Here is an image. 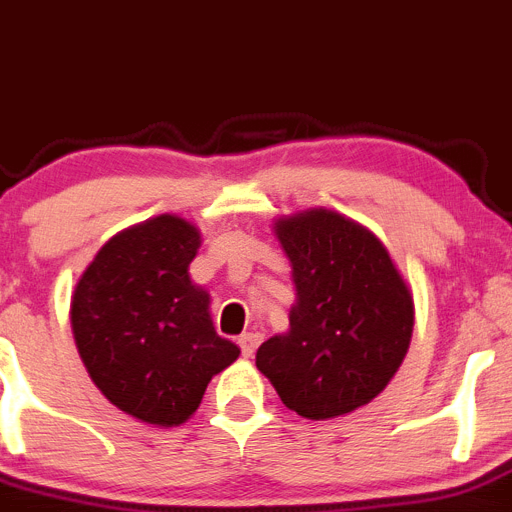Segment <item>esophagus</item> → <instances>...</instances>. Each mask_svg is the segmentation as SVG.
I'll return each instance as SVG.
<instances>
[{
  "instance_id": "34e87169",
  "label": "esophagus",
  "mask_w": 512,
  "mask_h": 512,
  "mask_svg": "<svg viewBox=\"0 0 512 512\" xmlns=\"http://www.w3.org/2000/svg\"><path fill=\"white\" fill-rule=\"evenodd\" d=\"M262 343V333H242L240 336V348H242V356L252 358L255 356L257 346Z\"/></svg>"
}]
</instances>
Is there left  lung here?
Segmentation results:
<instances>
[{
	"instance_id": "left-lung-1",
	"label": "left lung",
	"mask_w": 512,
	"mask_h": 512,
	"mask_svg": "<svg viewBox=\"0 0 512 512\" xmlns=\"http://www.w3.org/2000/svg\"><path fill=\"white\" fill-rule=\"evenodd\" d=\"M272 229L293 267L295 303L288 331L257 348V369L305 419L366 407L409 351L412 288L384 242L336 209L278 217Z\"/></svg>"
}]
</instances>
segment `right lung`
<instances>
[{
  "instance_id": "obj_1",
  "label": "right lung",
  "mask_w": 512,
  "mask_h": 512,
  "mask_svg": "<svg viewBox=\"0 0 512 512\" xmlns=\"http://www.w3.org/2000/svg\"><path fill=\"white\" fill-rule=\"evenodd\" d=\"M202 232L176 214L121 229L95 252L70 298L88 376L128 417L179 427L240 346L214 331L209 290L189 275Z\"/></svg>"
}]
</instances>
